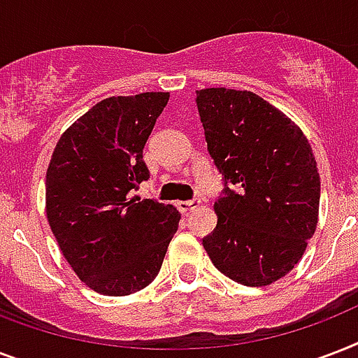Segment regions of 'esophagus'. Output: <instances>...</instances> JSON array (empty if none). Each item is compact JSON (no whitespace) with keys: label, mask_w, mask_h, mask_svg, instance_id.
Returning <instances> with one entry per match:
<instances>
[{"label":"esophagus","mask_w":358,"mask_h":358,"mask_svg":"<svg viewBox=\"0 0 358 358\" xmlns=\"http://www.w3.org/2000/svg\"><path fill=\"white\" fill-rule=\"evenodd\" d=\"M201 206V201H182L178 202V210L182 213H189Z\"/></svg>","instance_id":"obj_1"}]
</instances>
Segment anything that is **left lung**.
Returning <instances> with one entry per match:
<instances>
[{"mask_svg": "<svg viewBox=\"0 0 358 358\" xmlns=\"http://www.w3.org/2000/svg\"><path fill=\"white\" fill-rule=\"evenodd\" d=\"M208 152L227 189L217 227L202 239L224 277L269 286L303 258L320 215V173L310 143L286 115L250 91H196Z\"/></svg>", "mask_w": 358, "mask_h": 358, "instance_id": "8db88e82", "label": "left lung"}]
</instances>
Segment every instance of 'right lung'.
Listing matches in <instances>:
<instances>
[{
	"label": "right lung",
	"mask_w": 358,
	"mask_h": 358,
	"mask_svg": "<svg viewBox=\"0 0 358 358\" xmlns=\"http://www.w3.org/2000/svg\"><path fill=\"white\" fill-rule=\"evenodd\" d=\"M169 92L111 96L59 137L46 171V215L64 260L98 294L122 297L157 277L180 213L129 196L148 169L143 148Z\"/></svg>",
	"instance_id": "obj_1"
}]
</instances>
